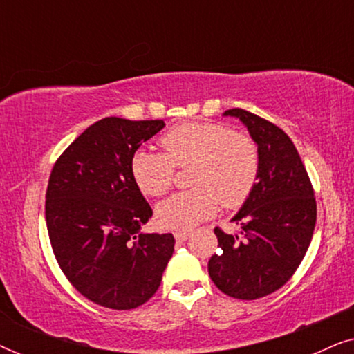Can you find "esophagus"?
Masks as SVG:
<instances>
[{
    "label": "esophagus",
    "mask_w": 354,
    "mask_h": 354,
    "mask_svg": "<svg viewBox=\"0 0 354 354\" xmlns=\"http://www.w3.org/2000/svg\"><path fill=\"white\" fill-rule=\"evenodd\" d=\"M174 236H176V240L183 241L190 236V230H176L174 232Z\"/></svg>",
    "instance_id": "1"
}]
</instances>
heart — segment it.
Segmentation results:
<instances>
[{
  "mask_svg": "<svg viewBox=\"0 0 354 354\" xmlns=\"http://www.w3.org/2000/svg\"><path fill=\"white\" fill-rule=\"evenodd\" d=\"M162 153L140 149L130 161L137 187L148 196H162L174 182L176 166L193 162V190L180 192L156 207L158 222L167 229H188L217 211L243 203L259 176V149L251 137L217 122H185L159 140Z\"/></svg>",
  "mask_w": 354,
  "mask_h": 354,
  "instance_id": "heart-1",
  "label": "heart"
}]
</instances>
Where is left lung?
Returning a JSON list of instances; mask_svg holds the SVG:
<instances>
[{"label":"left lung","mask_w":354,"mask_h":354,"mask_svg":"<svg viewBox=\"0 0 354 354\" xmlns=\"http://www.w3.org/2000/svg\"><path fill=\"white\" fill-rule=\"evenodd\" d=\"M259 149V176L232 222L239 234L214 229L219 250L207 272L222 293L256 299L283 287L298 269L316 227V200L301 158L277 125L245 109H229Z\"/></svg>","instance_id":"obj_1"}]
</instances>
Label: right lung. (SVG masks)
Returning <instances> with one entry per match:
<instances>
[{"mask_svg": "<svg viewBox=\"0 0 354 354\" xmlns=\"http://www.w3.org/2000/svg\"><path fill=\"white\" fill-rule=\"evenodd\" d=\"M164 120L104 118L61 154L46 190V227L57 264L100 306L133 309L156 293L174 253L172 234H143L153 216L130 172Z\"/></svg>", "mask_w": 354, "mask_h": 354, "instance_id": "right-lung-1", "label": "right lung"}]
</instances>
